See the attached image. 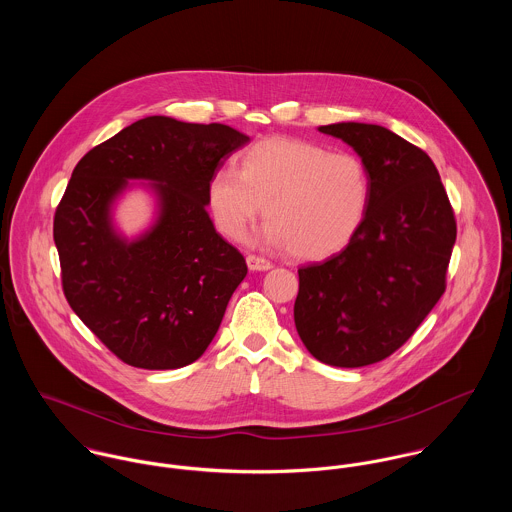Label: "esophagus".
I'll return each instance as SVG.
<instances>
[{
	"instance_id": "esophagus-1",
	"label": "esophagus",
	"mask_w": 512,
	"mask_h": 512,
	"mask_svg": "<svg viewBox=\"0 0 512 512\" xmlns=\"http://www.w3.org/2000/svg\"><path fill=\"white\" fill-rule=\"evenodd\" d=\"M246 264H248V268L254 270V272H266V270L272 268V262H270V260H266V258H262V256H256V254H248V256H246Z\"/></svg>"
}]
</instances>
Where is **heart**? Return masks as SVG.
<instances>
[{
	"label": "heart",
	"instance_id": "1",
	"mask_svg": "<svg viewBox=\"0 0 512 512\" xmlns=\"http://www.w3.org/2000/svg\"><path fill=\"white\" fill-rule=\"evenodd\" d=\"M207 201L226 238L240 240L264 209L266 242L286 246L299 260H323L341 252L361 228L370 177L355 153L276 136L242 151L238 169H219Z\"/></svg>",
	"mask_w": 512,
	"mask_h": 512
}]
</instances>
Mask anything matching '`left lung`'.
Returning a JSON list of instances; mask_svg holds the SVG:
<instances>
[{
    "instance_id": "left-lung-1",
    "label": "left lung",
    "mask_w": 512,
    "mask_h": 512,
    "mask_svg": "<svg viewBox=\"0 0 512 512\" xmlns=\"http://www.w3.org/2000/svg\"><path fill=\"white\" fill-rule=\"evenodd\" d=\"M365 161L366 217L345 250L297 270L293 319L321 363L374 365L398 351L445 292L455 215L430 155L359 122L321 126Z\"/></svg>"
}]
</instances>
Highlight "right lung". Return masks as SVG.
<instances>
[{
    "mask_svg": "<svg viewBox=\"0 0 512 512\" xmlns=\"http://www.w3.org/2000/svg\"><path fill=\"white\" fill-rule=\"evenodd\" d=\"M248 142L224 124L149 116L76 163L53 222L63 292L126 365L181 368L215 339L248 268L215 230L207 189ZM128 178L151 180L160 205L154 226L132 243L115 232L109 215Z\"/></svg>",
    "mask_w": 512,
    "mask_h": 512,
    "instance_id": "add662e5",
    "label": "right lung"
}]
</instances>
